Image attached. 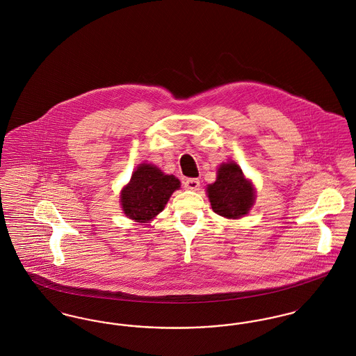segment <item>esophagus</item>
<instances>
[{
  "label": "esophagus",
  "mask_w": 356,
  "mask_h": 356,
  "mask_svg": "<svg viewBox=\"0 0 356 356\" xmlns=\"http://www.w3.org/2000/svg\"><path fill=\"white\" fill-rule=\"evenodd\" d=\"M184 186H186V189H189V191H199L200 181H199V179H186L184 181Z\"/></svg>",
  "instance_id": "esophagus-1"
}]
</instances>
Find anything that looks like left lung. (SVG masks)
Masks as SVG:
<instances>
[{"instance_id":"8db88e82","label":"left lung","mask_w":356,"mask_h":356,"mask_svg":"<svg viewBox=\"0 0 356 356\" xmlns=\"http://www.w3.org/2000/svg\"><path fill=\"white\" fill-rule=\"evenodd\" d=\"M207 193L213 212L227 219L245 216L256 197L254 184L234 161L221 164L216 181L207 186Z\"/></svg>"}]
</instances>
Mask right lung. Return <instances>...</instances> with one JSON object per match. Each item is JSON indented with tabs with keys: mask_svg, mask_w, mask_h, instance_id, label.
I'll return each instance as SVG.
<instances>
[{
	"mask_svg": "<svg viewBox=\"0 0 356 356\" xmlns=\"http://www.w3.org/2000/svg\"><path fill=\"white\" fill-rule=\"evenodd\" d=\"M180 188V180L165 175L152 164H140L131 181L120 195L121 208L129 219L149 222L168 203L170 195Z\"/></svg>",
	"mask_w": 356,
	"mask_h": 356,
	"instance_id": "right-lung-1",
	"label": "right lung"
}]
</instances>
